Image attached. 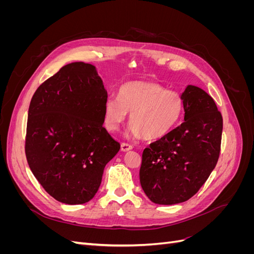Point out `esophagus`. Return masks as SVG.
I'll use <instances>...</instances> for the list:
<instances>
[{
    "mask_svg": "<svg viewBox=\"0 0 254 254\" xmlns=\"http://www.w3.org/2000/svg\"><path fill=\"white\" fill-rule=\"evenodd\" d=\"M131 149H132V146L130 145V144H127V143H122V145H121V150H122V151L126 152V151L131 150Z\"/></svg>",
    "mask_w": 254,
    "mask_h": 254,
    "instance_id": "34e87169",
    "label": "esophagus"
}]
</instances>
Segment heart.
<instances>
[{"mask_svg": "<svg viewBox=\"0 0 254 254\" xmlns=\"http://www.w3.org/2000/svg\"><path fill=\"white\" fill-rule=\"evenodd\" d=\"M179 93L155 81H130L120 89L119 99L110 97L104 105V125L118 131L130 113V133L147 141L161 139L178 125L183 113Z\"/></svg>", "mask_w": 254, "mask_h": 254, "instance_id": "b5f03b06", "label": "heart"}]
</instances>
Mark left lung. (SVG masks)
Wrapping results in <instances>:
<instances>
[{"instance_id": "8db88e82", "label": "left lung", "mask_w": 254, "mask_h": 254, "mask_svg": "<svg viewBox=\"0 0 254 254\" xmlns=\"http://www.w3.org/2000/svg\"><path fill=\"white\" fill-rule=\"evenodd\" d=\"M181 97L184 122L142 155L141 187L157 204L189 200L209 178L219 157L222 117L214 99L191 84Z\"/></svg>"}]
</instances>
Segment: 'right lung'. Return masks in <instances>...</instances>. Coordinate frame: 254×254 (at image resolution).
Here are the masks:
<instances>
[{
  "instance_id": "right-lung-1",
  "label": "right lung",
  "mask_w": 254,
  "mask_h": 254,
  "mask_svg": "<svg viewBox=\"0 0 254 254\" xmlns=\"http://www.w3.org/2000/svg\"><path fill=\"white\" fill-rule=\"evenodd\" d=\"M107 91L94 65L63 66L37 89L28 109L25 155L42 188L65 204L95 196L121 145L104 128Z\"/></svg>"
}]
</instances>
